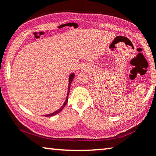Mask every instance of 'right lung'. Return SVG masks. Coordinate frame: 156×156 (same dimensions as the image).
I'll return each instance as SVG.
<instances>
[{"mask_svg": "<svg viewBox=\"0 0 156 156\" xmlns=\"http://www.w3.org/2000/svg\"><path fill=\"white\" fill-rule=\"evenodd\" d=\"M73 78H74V73H71V75L69 76V90H68V93H67V97H66V100H65V103H64L63 105L62 106V107L60 108V109L58 110L57 111H55V112H54L51 113V114H49V115H45V117H52V116L57 115V114H58L59 112H60V111L63 109L64 107H65V106L66 105V103H67V102H68V96H69V90H70V86H71V82H72V80H73Z\"/></svg>", "mask_w": 156, "mask_h": 156, "instance_id": "obj_1", "label": "right lung"}]
</instances>
